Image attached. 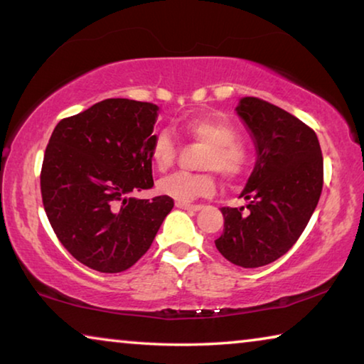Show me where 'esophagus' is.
<instances>
[{"label":"esophagus","mask_w":364,"mask_h":364,"mask_svg":"<svg viewBox=\"0 0 364 364\" xmlns=\"http://www.w3.org/2000/svg\"><path fill=\"white\" fill-rule=\"evenodd\" d=\"M175 205L178 208H183V210H189V212H197L202 208V205L199 204H188V202H180V200L175 202Z\"/></svg>","instance_id":"esophagus-1"}]
</instances>
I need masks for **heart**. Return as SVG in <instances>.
Returning a JSON list of instances; mask_svg holds the SVG:
<instances>
[{"label":"heart","instance_id":"b5f03b06","mask_svg":"<svg viewBox=\"0 0 364 364\" xmlns=\"http://www.w3.org/2000/svg\"><path fill=\"white\" fill-rule=\"evenodd\" d=\"M183 133L193 143L207 146L202 154L200 168L212 170L228 181H236L249 168L250 156L239 143L237 130L218 117H194L183 125ZM178 144L168 132H159L152 139L151 160L159 171H167L175 164ZM212 171L204 173H173L159 181L157 189L164 196L180 202H191L215 193L217 181Z\"/></svg>","mask_w":364,"mask_h":364}]
</instances>
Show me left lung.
Masks as SVG:
<instances>
[{
    "label": "left lung",
    "mask_w": 364,
    "mask_h": 364,
    "mask_svg": "<svg viewBox=\"0 0 364 364\" xmlns=\"http://www.w3.org/2000/svg\"><path fill=\"white\" fill-rule=\"evenodd\" d=\"M237 114L254 134L258 160L241 197L223 207L221 255L242 268L278 260L297 242L323 191V154L313 128L260 97H242Z\"/></svg>",
    "instance_id": "left-lung-1"
}]
</instances>
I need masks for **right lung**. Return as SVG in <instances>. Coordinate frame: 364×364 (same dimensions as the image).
<instances>
[{
	"mask_svg": "<svg viewBox=\"0 0 364 364\" xmlns=\"http://www.w3.org/2000/svg\"><path fill=\"white\" fill-rule=\"evenodd\" d=\"M159 107L104 100L60 120L49 138L40 186L60 244L101 273L133 267L173 208V199L130 197L154 186L151 146Z\"/></svg>",
	"mask_w": 364,
	"mask_h": 364,
	"instance_id": "right-lung-1",
	"label": "right lung"
}]
</instances>
